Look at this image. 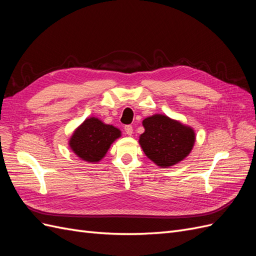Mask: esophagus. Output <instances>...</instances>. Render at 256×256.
<instances>
[{"instance_id": "obj_1", "label": "esophagus", "mask_w": 256, "mask_h": 256, "mask_svg": "<svg viewBox=\"0 0 256 256\" xmlns=\"http://www.w3.org/2000/svg\"><path fill=\"white\" fill-rule=\"evenodd\" d=\"M125 131H126V134L128 136H131V134H134V128H132V126H131V125H126L125 126Z\"/></svg>"}]
</instances>
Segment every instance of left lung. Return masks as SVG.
Listing matches in <instances>:
<instances>
[{"instance_id":"left-lung-1","label":"left lung","mask_w":256,"mask_h":256,"mask_svg":"<svg viewBox=\"0 0 256 256\" xmlns=\"http://www.w3.org/2000/svg\"><path fill=\"white\" fill-rule=\"evenodd\" d=\"M144 134L140 136L143 152L159 166H171L186 158L196 141L190 127L156 114L143 120Z\"/></svg>"}]
</instances>
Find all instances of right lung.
Masks as SVG:
<instances>
[{"mask_svg": "<svg viewBox=\"0 0 256 256\" xmlns=\"http://www.w3.org/2000/svg\"><path fill=\"white\" fill-rule=\"evenodd\" d=\"M120 136V131L111 125H106L98 118L85 120L74 131L69 145L76 154L88 162H97L109 150L110 145Z\"/></svg>", "mask_w": 256, "mask_h": 256, "instance_id": "add662e5", "label": "right lung"}]
</instances>
